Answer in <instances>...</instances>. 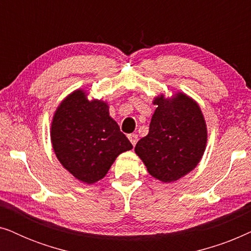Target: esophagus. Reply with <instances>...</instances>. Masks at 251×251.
Masks as SVG:
<instances>
[{"label":"esophagus","mask_w":251,"mask_h":251,"mask_svg":"<svg viewBox=\"0 0 251 251\" xmlns=\"http://www.w3.org/2000/svg\"><path fill=\"white\" fill-rule=\"evenodd\" d=\"M128 138H129L130 142H131L132 145L135 146L136 143H137V140H138V136H137L136 133H130V135H128Z\"/></svg>","instance_id":"esophagus-1"}]
</instances>
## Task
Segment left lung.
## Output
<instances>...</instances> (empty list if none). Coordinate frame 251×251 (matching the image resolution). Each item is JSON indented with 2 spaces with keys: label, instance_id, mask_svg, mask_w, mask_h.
Returning <instances> with one entry per match:
<instances>
[{
  "label": "left lung",
  "instance_id": "left-lung-1",
  "mask_svg": "<svg viewBox=\"0 0 251 251\" xmlns=\"http://www.w3.org/2000/svg\"><path fill=\"white\" fill-rule=\"evenodd\" d=\"M157 107L149 135L135 152L154 178L163 183L178 180L200 162L207 144V128L199 105L179 92L173 100L156 97Z\"/></svg>",
  "mask_w": 251,
  "mask_h": 251
}]
</instances>
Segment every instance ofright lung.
Wrapping results in <instances>:
<instances>
[{
    "label": "right lung",
    "instance_id": "right-lung-1",
    "mask_svg": "<svg viewBox=\"0 0 251 251\" xmlns=\"http://www.w3.org/2000/svg\"><path fill=\"white\" fill-rule=\"evenodd\" d=\"M51 142L65 169L87 184L104 178L119 154L132 149L109 116L108 105L89 101L82 90L71 94L57 108Z\"/></svg>",
    "mask_w": 251,
    "mask_h": 251
}]
</instances>
